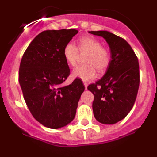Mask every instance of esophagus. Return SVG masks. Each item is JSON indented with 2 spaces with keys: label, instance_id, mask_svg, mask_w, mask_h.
I'll use <instances>...</instances> for the list:
<instances>
[{
  "label": "esophagus",
  "instance_id": "esophagus-1",
  "mask_svg": "<svg viewBox=\"0 0 157 157\" xmlns=\"http://www.w3.org/2000/svg\"><path fill=\"white\" fill-rule=\"evenodd\" d=\"M83 84H84V86H85L86 89H87V86H88V83L86 82H83Z\"/></svg>",
  "mask_w": 157,
  "mask_h": 157
}]
</instances>
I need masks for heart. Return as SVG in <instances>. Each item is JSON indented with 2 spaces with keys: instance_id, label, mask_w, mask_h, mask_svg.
<instances>
[{
  "instance_id": "obj_1",
  "label": "heart",
  "mask_w": 157,
  "mask_h": 157,
  "mask_svg": "<svg viewBox=\"0 0 157 157\" xmlns=\"http://www.w3.org/2000/svg\"><path fill=\"white\" fill-rule=\"evenodd\" d=\"M101 41L91 36H83L78 40L77 48L71 43H67L63 49V56L66 62L75 66L77 62L78 52L87 53L85 63L87 64L76 67L72 71V77L82 81L91 80L97 75V67L99 71H104L111 63V52L108 48L102 46Z\"/></svg>"
}]
</instances>
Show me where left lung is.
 <instances>
[{"instance_id":"8db88e82","label":"left lung","mask_w":157,"mask_h":157,"mask_svg":"<svg viewBox=\"0 0 157 157\" xmlns=\"http://www.w3.org/2000/svg\"><path fill=\"white\" fill-rule=\"evenodd\" d=\"M89 32L105 38L112 56L105 75L87 87L94 96V117L104 124H114L128 115L135 102L140 82L138 59L122 37L106 30Z\"/></svg>"}]
</instances>
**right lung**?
I'll return each instance as SVG.
<instances>
[{
  "label": "right lung",
  "instance_id": "add662e5",
  "mask_svg": "<svg viewBox=\"0 0 157 157\" xmlns=\"http://www.w3.org/2000/svg\"><path fill=\"white\" fill-rule=\"evenodd\" d=\"M76 34L75 29L42 31L30 42L19 65L25 102L34 119L48 128H60L74 120L85 90L77 78L70 85L62 86L70 75L63 47Z\"/></svg>",
  "mask_w": 157,
  "mask_h": 157
}]
</instances>
